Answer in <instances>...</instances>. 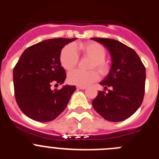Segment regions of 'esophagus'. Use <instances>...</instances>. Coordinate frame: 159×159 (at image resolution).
Returning a JSON list of instances; mask_svg holds the SVG:
<instances>
[{"label":"esophagus","instance_id":"obj_1","mask_svg":"<svg viewBox=\"0 0 159 159\" xmlns=\"http://www.w3.org/2000/svg\"><path fill=\"white\" fill-rule=\"evenodd\" d=\"M77 89H80V90H85L86 89V87H82V86H77L76 87Z\"/></svg>","mask_w":159,"mask_h":159}]
</instances>
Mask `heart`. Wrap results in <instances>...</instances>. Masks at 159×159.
<instances>
[{"label":"heart","instance_id":"heart-1","mask_svg":"<svg viewBox=\"0 0 159 159\" xmlns=\"http://www.w3.org/2000/svg\"><path fill=\"white\" fill-rule=\"evenodd\" d=\"M80 51L84 56L92 58L91 68H96L101 74L104 75L108 71L109 66L105 61L106 49L100 43L96 42H87L74 45L69 43L64 46L60 55L61 66L65 70H71L76 66L79 60L78 52ZM99 79V74L96 71H82L76 69L70 71L67 75V80L70 84L77 86L86 87L95 82Z\"/></svg>","mask_w":159,"mask_h":159}]
</instances>
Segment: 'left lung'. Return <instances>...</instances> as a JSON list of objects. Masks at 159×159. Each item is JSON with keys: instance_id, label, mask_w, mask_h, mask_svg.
Wrapping results in <instances>:
<instances>
[{"instance_id": "obj_1", "label": "left lung", "mask_w": 159, "mask_h": 159, "mask_svg": "<svg viewBox=\"0 0 159 159\" xmlns=\"http://www.w3.org/2000/svg\"><path fill=\"white\" fill-rule=\"evenodd\" d=\"M106 47L111 57L109 74L100 82L105 91L92 101L94 109L107 121L128 119L141 106L145 92L146 68L137 53L113 39L92 38Z\"/></svg>"}]
</instances>
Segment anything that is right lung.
Segmentation results:
<instances>
[{"label": "right lung", "instance_id": "right-lung-1", "mask_svg": "<svg viewBox=\"0 0 159 159\" xmlns=\"http://www.w3.org/2000/svg\"><path fill=\"white\" fill-rule=\"evenodd\" d=\"M76 38H55L43 40L25 50L13 69L15 98L25 116L37 122H50L62 113L75 86L64 84L66 71L60 55L63 48Z\"/></svg>", "mask_w": 159, "mask_h": 159}]
</instances>
